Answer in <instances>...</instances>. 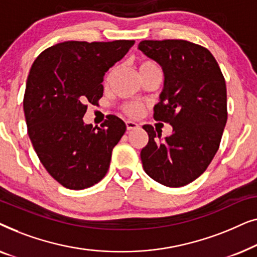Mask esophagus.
<instances>
[{
    "label": "esophagus",
    "instance_id": "esophagus-1",
    "mask_svg": "<svg viewBox=\"0 0 257 257\" xmlns=\"http://www.w3.org/2000/svg\"><path fill=\"white\" fill-rule=\"evenodd\" d=\"M138 127H139V125L137 124V122L131 121V120L126 121V128H127L128 131H131V130H136V128H138Z\"/></svg>",
    "mask_w": 257,
    "mask_h": 257
}]
</instances>
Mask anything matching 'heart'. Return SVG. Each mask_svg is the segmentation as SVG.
<instances>
[{
  "label": "heart",
  "instance_id": "heart-1",
  "mask_svg": "<svg viewBox=\"0 0 257 257\" xmlns=\"http://www.w3.org/2000/svg\"><path fill=\"white\" fill-rule=\"evenodd\" d=\"M138 70H139L140 77H143V76L147 75V73H150L152 71H157V70H160V69H159V66L157 65L156 62L151 61V59H142V61L138 63ZM114 73H115V68H112L106 75L107 82L113 78ZM124 111L128 115H131V117H138L139 114H142L143 106L139 103H133L132 101V103H127L124 105Z\"/></svg>",
  "mask_w": 257,
  "mask_h": 257
}]
</instances>
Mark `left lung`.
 <instances>
[{
  "label": "left lung",
  "instance_id": "8db88e82",
  "mask_svg": "<svg viewBox=\"0 0 257 257\" xmlns=\"http://www.w3.org/2000/svg\"><path fill=\"white\" fill-rule=\"evenodd\" d=\"M138 48L164 70L153 117L173 126L165 139L152 125L143 126L149 135L140 152L144 171L161 185L181 187L199 178L219 150L228 115L226 80L214 56L199 44L142 41Z\"/></svg>",
  "mask_w": 257,
  "mask_h": 257
}]
</instances>
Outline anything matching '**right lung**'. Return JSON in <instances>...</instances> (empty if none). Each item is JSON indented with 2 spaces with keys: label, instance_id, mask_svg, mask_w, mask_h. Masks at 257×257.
<instances>
[{
  "label": "right lung",
  "instance_id": "obj_1",
  "mask_svg": "<svg viewBox=\"0 0 257 257\" xmlns=\"http://www.w3.org/2000/svg\"><path fill=\"white\" fill-rule=\"evenodd\" d=\"M135 41H68L45 49L31 65L23 98L28 135L48 173L69 189L91 187L107 173L125 122L108 114L84 124L87 104L103 97L104 75Z\"/></svg>",
  "mask_w": 257,
  "mask_h": 257
}]
</instances>
